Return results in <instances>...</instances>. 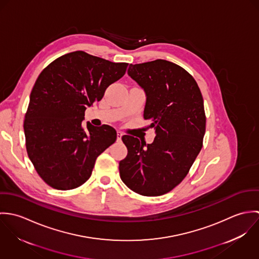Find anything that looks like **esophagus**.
<instances>
[{
	"label": "esophagus",
	"instance_id": "esophagus-1",
	"mask_svg": "<svg viewBox=\"0 0 259 259\" xmlns=\"http://www.w3.org/2000/svg\"><path fill=\"white\" fill-rule=\"evenodd\" d=\"M121 137H122V134L120 132H116V140L117 141H120L121 140Z\"/></svg>",
	"mask_w": 259,
	"mask_h": 259
}]
</instances>
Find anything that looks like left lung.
I'll return each instance as SVG.
<instances>
[{
  "instance_id": "left-lung-1",
  "label": "left lung",
  "mask_w": 259,
  "mask_h": 259,
  "mask_svg": "<svg viewBox=\"0 0 259 259\" xmlns=\"http://www.w3.org/2000/svg\"><path fill=\"white\" fill-rule=\"evenodd\" d=\"M127 74L146 93L144 118L156 136L148 145L122 136L127 155L119 161V176L139 194L162 195L183 182L202 148L203 99L195 79L165 60L131 64Z\"/></svg>"
}]
</instances>
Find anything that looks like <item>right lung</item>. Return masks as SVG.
<instances>
[{
  "label": "right lung",
  "instance_id": "obj_1",
  "mask_svg": "<svg viewBox=\"0 0 259 259\" xmlns=\"http://www.w3.org/2000/svg\"><path fill=\"white\" fill-rule=\"evenodd\" d=\"M126 63H112L82 51L52 62L37 76L25 115L28 155L47 185L74 189L92 176L97 157L116 140L108 124L81 125L84 111L125 74Z\"/></svg>",
  "mask_w": 259,
  "mask_h": 259
}]
</instances>
